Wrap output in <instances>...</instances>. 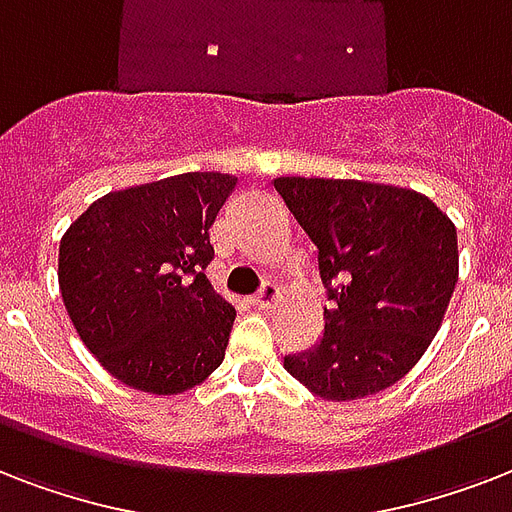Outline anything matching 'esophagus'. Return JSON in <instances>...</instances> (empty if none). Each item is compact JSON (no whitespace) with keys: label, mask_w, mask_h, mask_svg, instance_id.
I'll return each mask as SVG.
<instances>
[{"label":"esophagus","mask_w":512,"mask_h":512,"mask_svg":"<svg viewBox=\"0 0 512 512\" xmlns=\"http://www.w3.org/2000/svg\"><path fill=\"white\" fill-rule=\"evenodd\" d=\"M279 300H281V289L276 287V284H263V289L252 297V305L260 308V311H268V308H273Z\"/></svg>","instance_id":"34e87169"}]
</instances>
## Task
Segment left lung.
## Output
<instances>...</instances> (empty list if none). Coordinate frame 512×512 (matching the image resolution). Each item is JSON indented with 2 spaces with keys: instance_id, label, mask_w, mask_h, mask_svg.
I'll return each instance as SVG.
<instances>
[{
  "instance_id": "8db88e82",
  "label": "left lung",
  "mask_w": 512,
  "mask_h": 512,
  "mask_svg": "<svg viewBox=\"0 0 512 512\" xmlns=\"http://www.w3.org/2000/svg\"><path fill=\"white\" fill-rule=\"evenodd\" d=\"M319 249L332 308L311 353L284 369L313 396L356 401L396 385L436 337L452 300L457 228L425 193L366 180L276 177Z\"/></svg>"
}]
</instances>
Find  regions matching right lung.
<instances>
[{
	"instance_id": "1",
	"label": "right lung",
	"mask_w": 512,
	"mask_h": 512,
	"mask_svg": "<svg viewBox=\"0 0 512 512\" xmlns=\"http://www.w3.org/2000/svg\"><path fill=\"white\" fill-rule=\"evenodd\" d=\"M236 188L185 172L92 201L60 239L58 284L76 335L124 385L177 396L223 364L236 308L204 276L209 228Z\"/></svg>"
}]
</instances>
